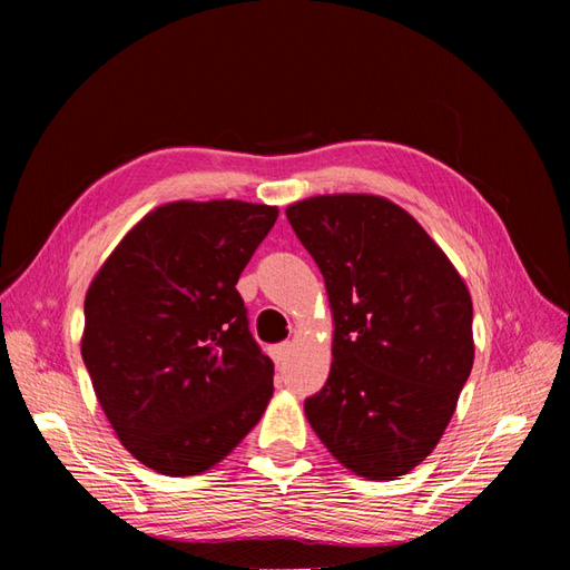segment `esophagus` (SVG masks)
Wrapping results in <instances>:
<instances>
[{"instance_id":"34e87169","label":"esophagus","mask_w":570,"mask_h":570,"mask_svg":"<svg viewBox=\"0 0 570 570\" xmlns=\"http://www.w3.org/2000/svg\"><path fill=\"white\" fill-rule=\"evenodd\" d=\"M289 350H292L289 342H283V344H278V347L271 350V358L275 361V366H283L285 364L287 356H289Z\"/></svg>"}]
</instances>
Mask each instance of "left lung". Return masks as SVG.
<instances>
[{
	"mask_svg": "<svg viewBox=\"0 0 570 570\" xmlns=\"http://www.w3.org/2000/svg\"><path fill=\"white\" fill-rule=\"evenodd\" d=\"M287 220L333 314V364L304 402L344 469L396 480L435 450L475 356L471 292L421 223L377 195H318Z\"/></svg>",
	"mask_w": 570,
	"mask_h": 570,
	"instance_id": "left-lung-1",
	"label": "left lung"
}]
</instances>
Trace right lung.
Here are the masks:
<instances>
[{
    "mask_svg": "<svg viewBox=\"0 0 570 570\" xmlns=\"http://www.w3.org/2000/svg\"><path fill=\"white\" fill-rule=\"evenodd\" d=\"M275 218L268 204L168 202L95 273L82 361L116 438L147 469L199 475L262 421L273 361L235 285Z\"/></svg>",
    "mask_w": 570,
    "mask_h": 570,
    "instance_id": "right-lung-1",
    "label": "right lung"
}]
</instances>
